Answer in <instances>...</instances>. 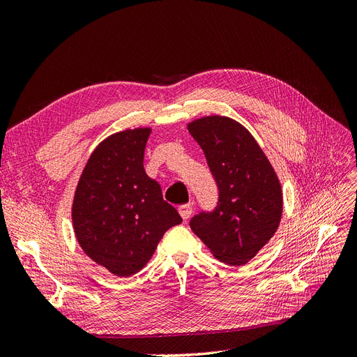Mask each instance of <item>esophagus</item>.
Returning <instances> with one entry per match:
<instances>
[{
  "label": "esophagus",
  "instance_id": "esophagus-1",
  "mask_svg": "<svg viewBox=\"0 0 357 357\" xmlns=\"http://www.w3.org/2000/svg\"><path fill=\"white\" fill-rule=\"evenodd\" d=\"M178 213H180V215L183 218V220H186V219H189L190 218V214H192V207L189 204H181V205H178Z\"/></svg>",
  "mask_w": 357,
  "mask_h": 357
}]
</instances>
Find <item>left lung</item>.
<instances>
[{"mask_svg": "<svg viewBox=\"0 0 357 357\" xmlns=\"http://www.w3.org/2000/svg\"><path fill=\"white\" fill-rule=\"evenodd\" d=\"M219 188L218 207L190 228L220 262L240 266L273 238L283 215V192L255 137L231 117L211 114L188 123Z\"/></svg>", "mask_w": 357, "mask_h": 357, "instance_id": "8db88e82", "label": "left lung"}]
</instances>
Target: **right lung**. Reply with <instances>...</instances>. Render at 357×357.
<instances>
[{
	"mask_svg": "<svg viewBox=\"0 0 357 357\" xmlns=\"http://www.w3.org/2000/svg\"><path fill=\"white\" fill-rule=\"evenodd\" d=\"M152 128L119 131L95 147L74 192L71 218L82 250L117 277L152 259L164 234L181 223L159 183L144 171Z\"/></svg>",
	"mask_w": 357,
	"mask_h": 357,
	"instance_id": "right-lung-1",
	"label": "right lung"
}]
</instances>
